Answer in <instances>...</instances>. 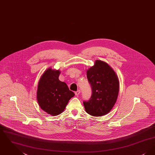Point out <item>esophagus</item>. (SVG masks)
<instances>
[{"label":"esophagus","instance_id":"34e87169","mask_svg":"<svg viewBox=\"0 0 155 155\" xmlns=\"http://www.w3.org/2000/svg\"><path fill=\"white\" fill-rule=\"evenodd\" d=\"M80 90H78L77 91L75 92V95L76 96H78V95H80Z\"/></svg>","mask_w":155,"mask_h":155}]
</instances>
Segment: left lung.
Instances as JSON below:
<instances>
[{
  "label": "left lung",
  "instance_id": "left-lung-1",
  "mask_svg": "<svg viewBox=\"0 0 155 155\" xmlns=\"http://www.w3.org/2000/svg\"><path fill=\"white\" fill-rule=\"evenodd\" d=\"M92 94L88 102H84L89 114L101 117L109 113L118 97L120 84L118 76L107 63L96 60L87 71Z\"/></svg>",
  "mask_w": 155,
  "mask_h": 155
}]
</instances>
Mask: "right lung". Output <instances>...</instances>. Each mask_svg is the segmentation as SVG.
<instances>
[{"label": "right lung", "instance_id": "right-lung-1", "mask_svg": "<svg viewBox=\"0 0 155 155\" xmlns=\"http://www.w3.org/2000/svg\"><path fill=\"white\" fill-rule=\"evenodd\" d=\"M59 70L51 67L46 70L38 84L37 101L40 107L52 116L64 110L69 100L74 96L66 84L59 80Z\"/></svg>", "mask_w": 155, "mask_h": 155}]
</instances>
